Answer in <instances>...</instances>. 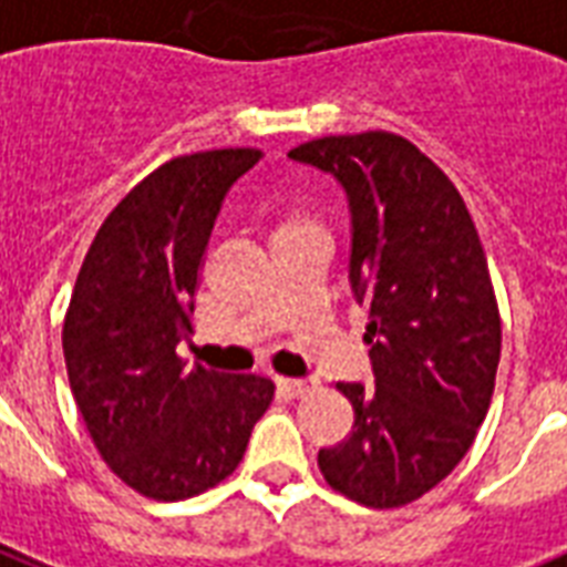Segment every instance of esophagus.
Segmentation results:
<instances>
[{
  "mask_svg": "<svg viewBox=\"0 0 567 567\" xmlns=\"http://www.w3.org/2000/svg\"><path fill=\"white\" fill-rule=\"evenodd\" d=\"M275 384H278V390L284 393L287 399H298V396H305V393H310L313 390V381H307V379H275Z\"/></svg>",
  "mask_w": 567,
  "mask_h": 567,
  "instance_id": "esophagus-1",
  "label": "esophagus"
}]
</instances>
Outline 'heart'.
<instances>
[{
    "instance_id": "b5f03b06",
    "label": "heart",
    "mask_w": 567,
    "mask_h": 567,
    "mask_svg": "<svg viewBox=\"0 0 567 567\" xmlns=\"http://www.w3.org/2000/svg\"><path fill=\"white\" fill-rule=\"evenodd\" d=\"M322 224L316 221L313 213H307L301 206H289L284 209L278 218V230H275V239L280 236H296V234H307V230H319Z\"/></svg>"
}]
</instances>
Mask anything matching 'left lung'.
Here are the masks:
<instances>
[{"mask_svg":"<svg viewBox=\"0 0 567 567\" xmlns=\"http://www.w3.org/2000/svg\"><path fill=\"white\" fill-rule=\"evenodd\" d=\"M289 159L346 188L349 280L370 307L375 388L337 384L354 425L319 450V471L361 506H408L455 471L494 396L503 331L476 224L452 179L402 135H324Z\"/></svg>","mask_w":567,"mask_h":567,"instance_id":"left-lung-1","label":"left lung"}]
</instances>
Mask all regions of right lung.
<instances>
[{"instance_id":"add662e5","label":"right lung","mask_w":567,"mask_h":567,"mask_svg":"<svg viewBox=\"0 0 567 567\" xmlns=\"http://www.w3.org/2000/svg\"><path fill=\"white\" fill-rule=\"evenodd\" d=\"M262 159L254 147L177 156L109 213L64 316V363L79 414L115 476L177 503L239 467L275 384L188 367L200 262L224 195Z\"/></svg>"}]
</instances>
